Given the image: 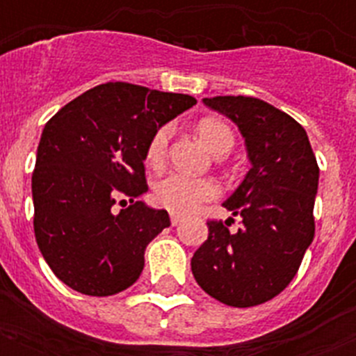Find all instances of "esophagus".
<instances>
[{
  "label": "esophagus",
  "instance_id": "obj_1",
  "mask_svg": "<svg viewBox=\"0 0 356 356\" xmlns=\"http://www.w3.org/2000/svg\"><path fill=\"white\" fill-rule=\"evenodd\" d=\"M181 222H183V216H179V214H172V225H179Z\"/></svg>",
  "mask_w": 356,
  "mask_h": 356
}]
</instances>
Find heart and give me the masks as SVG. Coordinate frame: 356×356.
Returning a JSON list of instances; mask_svg holds the SVG:
<instances>
[{
	"instance_id": "b5f03b06",
	"label": "heart",
	"mask_w": 356,
	"mask_h": 356,
	"mask_svg": "<svg viewBox=\"0 0 356 356\" xmlns=\"http://www.w3.org/2000/svg\"><path fill=\"white\" fill-rule=\"evenodd\" d=\"M197 133L201 140L212 153L231 149L233 147V133L225 123L207 118L200 122ZM172 136V127L164 125L156 131L149 140L145 161L153 168L164 164L168 155V144ZM218 195V186L209 179L188 177L183 173H170L155 184V200L164 209L173 214H188L194 212L203 201H209Z\"/></svg>"
}]
</instances>
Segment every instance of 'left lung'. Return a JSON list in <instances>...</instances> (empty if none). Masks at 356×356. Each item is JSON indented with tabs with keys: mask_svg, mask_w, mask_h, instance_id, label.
Segmentation results:
<instances>
[{
	"mask_svg": "<svg viewBox=\"0 0 356 356\" xmlns=\"http://www.w3.org/2000/svg\"><path fill=\"white\" fill-rule=\"evenodd\" d=\"M236 123L251 162L223 207L242 218L209 222V238L192 257V273L209 296L229 307L266 303L288 286L314 238L320 168L309 136L292 116L245 96L203 99Z\"/></svg>",
	"mask_w": 356,
	"mask_h": 356,
	"instance_id": "left-lung-1",
	"label": "left lung"
}]
</instances>
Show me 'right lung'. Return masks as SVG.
Masks as SVG:
<instances>
[{
    "instance_id": "obj_1",
    "label": "right lung",
    "mask_w": 356,
    "mask_h": 356,
    "mask_svg": "<svg viewBox=\"0 0 356 356\" xmlns=\"http://www.w3.org/2000/svg\"><path fill=\"white\" fill-rule=\"evenodd\" d=\"M188 94L129 83L94 86L64 105L42 131L31 181L35 236L55 275L85 296H114L144 270L147 243L170 227L147 192L151 136L194 107ZM131 205L118 209L115 203Z\"/></svg>"
}]
</instances>
